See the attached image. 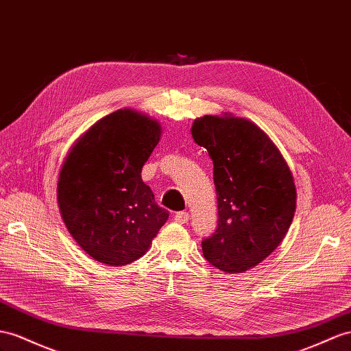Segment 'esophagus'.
Wrapping results in <instances>:
<instances>
[{
    "mask_svg": "<svg viewBox=\"0 0 351 351\" xmlns=\"http://www.w3.org/2000/svg\"><path fill=\"white\" fill-rule=\"evenodd\" d=\"M188 219H190V215H188V212H178V213H175V221L178 223H186Z\"/></svg>",
    "mask_w": 351,
    "mask_h": 351,
    "instance_id": "obj_1",
    "label": "esophagus"
}]
</instances>
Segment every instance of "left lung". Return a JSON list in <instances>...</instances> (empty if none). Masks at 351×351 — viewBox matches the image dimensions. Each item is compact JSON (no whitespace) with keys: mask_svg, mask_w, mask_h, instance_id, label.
<instances>
[{"mask_svg":"<svg viewBox=\"0 0 351 351\" xmlns=\"http://www.w3.org/2000/svg\"><path fill=\"white\" fill-rule=\"evenodd\" d=\"M191 134L213 161L218 199V227L203 239V255L222 271H246L264 261L291 227L292 173L274 143L249 120L204 115Z\"/></svg>","mask_w":351,"mask_h":351,"instance_id":"obj_1","label":"left lung"}]
</instances>
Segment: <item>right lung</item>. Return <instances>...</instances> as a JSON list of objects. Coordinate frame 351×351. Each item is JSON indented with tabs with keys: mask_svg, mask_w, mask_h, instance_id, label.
<instances>
[{
	"mask_svg": "<svg viewBox=\"0 0 351 351\" xmlns=\"http://www.w3.org/2000/svg\"><path fill=\"white\" fill-rule=\"evenodd\" d=\"M160 134L149 117L119 110L92 125L62 166V219L99 263L119 267L141 258L169 218L141 178Z\"/></svg>",
	"mask_w": 351,
	"mask_h": 351,
	"instance_id": "add662e5",
	"label": "right lung"
}]
</instances>
